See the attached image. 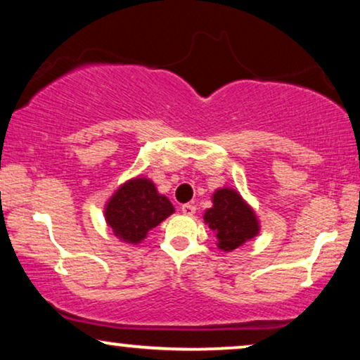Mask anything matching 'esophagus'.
Instances as JSON below:
<instances>
[{
	"label": "esophagus",
	"mask_w": 360,
	"mask_h": 360,
	"mask_svg": "<svg viewBox=\"0 0 360 360\" xmlns=\"http://www.w3.org/2000/svg\"><path fill=\"white\" fill-rule=\"evenodd\" d=\"M181 213H184L185 216H193L195 211H196V206L186 203V205H181Z\"/></svg>",
	"instance_id": "1"
}]
</instances>
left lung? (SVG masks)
<instances>
[{"instance_id": "8db88e82", "label": "left lung", "mask_w": 360, "mask_h": 360, "mask_svg": "<svg viewBox=\"0 0 360 360\" xmlns=\"http://www.w3.org/2000/svg\"><path fill=\"white\" fill-rule=\"evenodd\" d=\"M211 201L213 206L205 211L203 219L214 233L221 250L231 252L259 234L257 214L238 190L223 186L214 191Z\"/></svg>"}]
</instances>
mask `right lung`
Returning a JSON list of instances; mask_svg holds the SVG:
<instances>
[{
    "label": "right lung",
    "instance_id": "right-lung-1",
    "mask_svg": "<svg viewBox=\"0 0 360 360\" xmlns=\"http://www.w3.org/2000/svg\"><path fill=\"white\" fill-rule=\"evenodd\" d=\"M175 208L157 191L150 179L136 176L122 184L105 205L106 224L122 243L139 244L147 233L169 218Z\"/></svg>",
    "mask_w": 360,
    "mask_h": 360
}]
</instances>
